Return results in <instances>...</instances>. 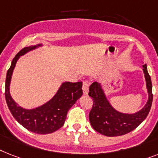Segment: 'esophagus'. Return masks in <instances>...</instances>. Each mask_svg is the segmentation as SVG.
I'll return each instance as SVG.
<instances>
[{
  "label": "esophagus",
  "mask_w": 158,
  "mask_h": 158,
  "mask_svg": "<svg viewBox=\"0 0 158 158\" xmlns=\"http://www.w3.org/2000/svg\"><path fill=\"white\" fill-rule=\"evenodd\" d=\"M89 85V84L88 83V81H83L82 89H83V93H84V94H88Z\"/></svg>",
  "instance_id": "obj_1"
}]
</instances>
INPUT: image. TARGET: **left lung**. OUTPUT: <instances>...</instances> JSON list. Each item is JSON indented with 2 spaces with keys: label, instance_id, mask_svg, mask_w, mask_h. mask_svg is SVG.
<instances>
[{
  "label": "left lung",
  "instance_id": "1",
  "mask_svg": "<svg viewBox=\"0 0 158 158\" xmlns=\"http://www.w3.org/2000/svg\"><path fill=\"white\" fill-rule=\"evenodd\" d=\"M143 72L146 81L148 101L141 110L133 114H126L115 110L108 101L101 83H92L89 89V96L93 98L94 104L89 118L95 131L106 136L123 135L133 131L145 119L152 102V81L146 64L143 65Z\"/></svg>",
  "mask_w": 158,
  "mask_h": 158
}]
</instances>
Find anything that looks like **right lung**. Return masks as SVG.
Segmentation results:
<instances>
[{"label": "right lung", "mask_w": 158, "mask_h": 158, "mask_svg": "<svg viewBox=\"0 0 158 158\" xmlns=\"http://www.w3.org/2000/svg\"><path fill=\"white\" fill-rule=\"evenodd\" d=\"M42 44L26 47L15 56L6 74V100L14 118L27 130L37 134H50L57 131L64 123L67 113L81 97L82 82L62 83L54 97L44 105L34 109H25L14 102L10 92L11 77L17 61L20 56L42 47Z\"/></svg>", "instance_id": "1"}]
</instances>
